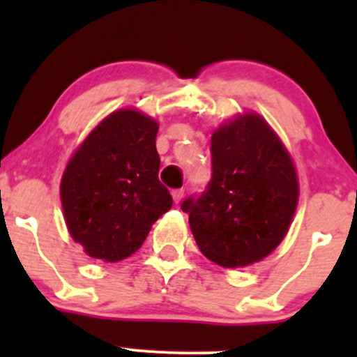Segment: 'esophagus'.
<instances>
[{
  "mask_svg": "<svg viewBox=\"0 0 357 357\" xmlns=\"http://www.w3.org/2000/svg\"><path fill=\"white\" fill-rule=\"evenodd\" d=\"M183 197H185V190H172V200H174L176 204H179V202L183 200Z\"/></svg>",
  "mask_w": 357,
  "mask_h": 357,
  "instance_id": "1",
  "label": "esophagus"
}]
</instances>
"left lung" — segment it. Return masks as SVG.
<instances>
[{
    "label": "left lung",
    "instance_id": "obj_1",
    "mask_svg": "<svg viewBox=\"0 0 357 357\" xmlns=\"http://www.w3.org/2000/svg\"><path fill=\"white\" fill-rule=\"evenodd\" d=\"M212 178L181 204L200 252L222 268H243L285 238L298 200L291 157L257 114L238 115L211 139Z\"/></svg>",
    "mask_w": 357,
    "mask_h": 357
}]
</instances>
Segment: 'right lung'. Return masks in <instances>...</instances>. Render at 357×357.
<instances>
[{
	"label": "right lung",
	"mask_w": 357,
	"mask_h": 357,
	"mask_svg": "<svg viewBox=\"0 0 357 357\" xmlns=\"http://www.w3.org/2000/svg\"><path fill=\"white\" fill-rule=\"evenodd\" d=\"M158 124L138 110L103 119L68 160L60 185L68 233L93 259L117 262L135 254L172 207L158 181Z\"/></svg>",
	"instance_id": "obj_1"
}]
</instances>
